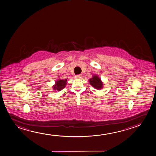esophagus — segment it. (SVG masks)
Here are the masks:
<instances>
[{"label": "esophagus", "instance_id": "1", "mask_svg": "<svg viewBox=\"0 0 156 156\" xmlns=\"http://www.w3.org/2000/svg\"><path fill=\"white\" fill-rule=\"evenodd\" d=\"M75 77H76V78H81V75H76V76H75Z\"/></svg>", "mask_w": 156, "mask_h": 156}]
</instances>
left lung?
Segmentation results:
<instances>
[{"label": "left lung", "mask_w": 156, "mask_h": 156, "mask_svg": "<svg viewBox=\"0 0 156 156\" xmlns=\"http://www.w3.org/2000/svg\"><path fill=\"white\" fill-rule=\"evenodd\" d=\"M90 83L94 88L99 90L102 88V83L97 76H93V77L90 79Z\"/></svg>", "instance_id": "obj_1"}]
</instances>
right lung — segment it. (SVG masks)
Returning a JSON list of instances; mask_svg holds the SVG:
<instances>
[{
    "mask_svg": "<svg viewBox=\"0 0 156 156\" xmlns=\"http://www.w3.org/2000/svg\"><path fill=\"white\" fill-rule=\"evenodd\" d=\"M67 80H58L56 82V84L54 86V89L58 91L62 90L66 87Z\"/></svg>",
    "mask_w": 156,
    "mask_h": 156,
    "instance_id": "add662e5",
    "label": "right lung"
}]
</instances>
